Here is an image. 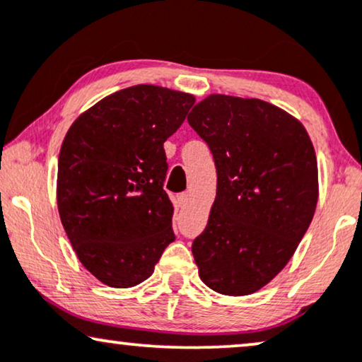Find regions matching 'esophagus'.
<instances>
[{
  "mask_svg": "<svg viewBox=\"0 0 362 362\" xmlns=\"http://www.w3.org/2000/svg\"><path fill=\"white\" fill-rule=\"evenodd\" d=\"M177 204H178V206H180V209H184V206L189 204V195L187 194H180L177 197Z\"/></svg>",
  "mask_w": 362,
  "mask_h": 362,
  "instance_id": "34e87169",
  "label": "esophagus"
}]
</instances>
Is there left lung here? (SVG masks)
<instances>
[{"label": "left lung", "instance_id": "1", "mask_svg": "<svg viewBox=\"0 0 362 362\" xmlns=\"http://www.w3.org/2000/svg\"><path fill=\"white\" fill-rule=\"evenodd\" d=\"M216 167V197L192 253L206 286L262 290L286 267L317 204L315 147L300 120L259 99L210 94L189 114Z\"/></svg>", "mask_w": 362, "mask_h": 362}]
</instances>
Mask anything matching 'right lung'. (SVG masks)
<instances>
[{"instance_id":"add662e5","label":"right lung","mask_w":362,"mask_h":362,"mask_svg":"<svg viewBox=\"0 0 362 362\" xmlns=\"http://www.w3.org/2000/svg\"><path fill=\"white\" fill-rule=\"evenodd\" d=\"M194 103L180 90L132 86L81 114L62 141L61 223L79 262L104 285L142 283L175 240L163 142Z\"/></svg>"}]
</instances>
